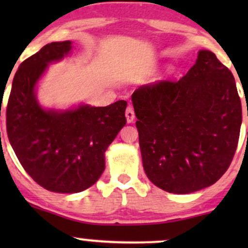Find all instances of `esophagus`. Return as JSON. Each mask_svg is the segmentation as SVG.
<instances>
[{"label": "esophagus", "instance_id": "obj_1", "mask_svg": "<svg viewBox=\"0 0 248 248\" xmlns=\"http://www.w3.org/2000/svg\"><path fill=\"white\" fill-rule=\"evenodd\" d=\"M126 119H127V124H133L134 119H135V113H134L133 107L128 106L126 109Z\"/></svg>", "mask_w": 248, "mask_h": 248}]
</instances>
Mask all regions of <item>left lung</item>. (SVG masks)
I'll list each match as a JSON object with an SVG mask.
<instances>
[{
    "label": "left lung",
    "instance_id": "obj_1",
    "mask_svg": "<svg viewBox=\"0 0 248 248\" xmlns=\"http://www.w3.org/2000/svg\"><path fill=\"white\" fill-rule=\"evenodd\" d=\"M143 169L153 184L186 195L212 186L237 149L241 102L232 72L209 50L178 81L132 95Z\"/></svg>",
    "mask_w": 248,
    "mask_h": 248
}]
</instances>
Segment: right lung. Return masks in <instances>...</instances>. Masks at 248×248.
<instances>
[{"mask_svg": "<svg viewBox=\"0 0 248 248\" xmlns=\"http://www.w3.org/2000/svg\"><path fill=\"white\" fill-rule=\"evenodd\" d=\"M72 52V42H53L19 65L7 107L9 142L24 170L44 189L77 193L92 186L105 170V153L126 124L127 102L46 108L37 88L49 65Z\"/></svg>", "mask_w": 248, "mask_h": 248, "instance_id": "1", "label": "right lung"}]
</instances>
